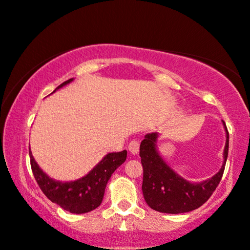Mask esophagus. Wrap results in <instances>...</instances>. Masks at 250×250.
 <instances>
[{"label":"esophagus","mask_w":250,"mask_h":250,"mask_svg":"<svg viewBox=\"0 0 250 250\" xmlns=\"http://www.w3.org/2000/svg\"><path fill=\"white\" fill-rule=\"evenodd\" d=\"M129 151H130L131 154H137L138 151H139V142L138 141H131L129 143V146H128Z\"/></svg>","instance_id":"obj_1"}]
</instances>
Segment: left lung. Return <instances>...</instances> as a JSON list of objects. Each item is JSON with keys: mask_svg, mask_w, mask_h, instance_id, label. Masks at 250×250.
Here are the masks:
<instances>
[{"mask_svg": "<svg viewBox=\"0 0 250 250\" xmlns=\"http://www.w3.org/2000/svg\"><path fill=\"white\" fill-rule=\"evenodd\" d=\"M226 131L224 161L222 168L211 178L201 183H191L175 172L156 149L158 132L145 135L139 155L143 165V194L149 207L166 214H183L201 207L217 188L225 169L229 154V131Z\"/></svg>", "mask_w": 250, "mask_h": 250, "instance_id": "left-lung-1", "label": "left lung"}]
</instances>
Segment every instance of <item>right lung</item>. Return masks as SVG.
<instances>
[{
	"label": "right lung",
	"mask_w": 250,
	"mask_h": 250,
	"mask_svg": "<svg viewBox=\"0 0 250 250\" xmlns=\"http://www.w3.org/2000/svg\"><path fill=\"white\" fill-rule=\"evenodd\" d=\"M72 81L73 79L67 80L57 86L56 90ZM29 156H31L33 175L45 197L61 206L64 210H67L72 214H84L101 206L107 182L113 172L125 161L127 151L125 149L121 152L108 153L92 170L83 176L82 178L73 182L55 181L49 177L36 164L32 155L31 148H29Z\"/></svg>",
	"instance_id": "add662e5"
}]
</instances>
